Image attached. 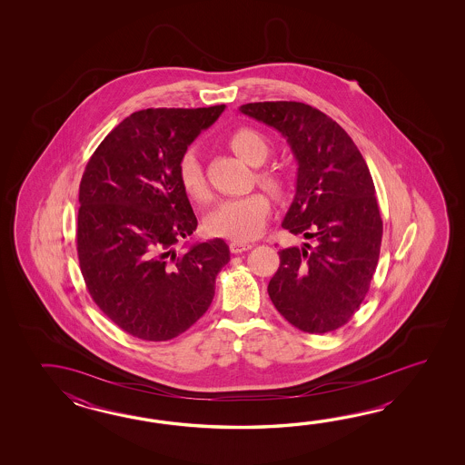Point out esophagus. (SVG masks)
Listing matches in <instances>:
<instances>
[{
    "mask_svg": "<svg viewBox=\"0 0 465 465\" xmlns=\"http://www.w3.org/2000/svg\"><path fill=\"white\" fill-rule=\"evenodd\" d=\"M252 244L251 242H244V241H231L229 242V249H231V252L232 254H241V252H244L247 249H251Z\"/></svg>",
    "mask_w": 465,
    "mask_h": 465,
    "instance_id": "34e87169",
    "label": "esophagus"
}]
</instances>
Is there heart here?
<instances>
[{
  "label": "heart",
  "mask_w": 465,
  "mask_h": 465,
  "mask_svg": "<svg viewBox=\"0 0 465 465\" xmlns=\"http://www.w3.org/2000/svg\"><path fill=\"white\" fill-rule=\"evenodd\" d=\"M226 141L229 148L249 164H261L269 154V141L266 136L261 131L249 126L232 129ZM178 179L181 188L193 201H208V183L196 149H188L179 159ZM257 181L276 196L286 193L287 179L279 169L259 171ZM269 211L271 203L264 193H251L241 198L226 199L211 213L208 218L209 232L214 236L228 237L232 241L254 239L266 226Z\"/></svg>",
  "instance_id": "b5f03b06"
}]
</instances>
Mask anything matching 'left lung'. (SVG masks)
<instances>
[{"instance_id":"8db88e82","label":"left lung","mask_w":465,"mask_h":465,"mask_svg":"<svg viewBox=\"0 0 465 465\" xmlns=\"http://www.w3.org/2000/svg\"><path fill=\"white\" fill-rule=\"evenodd\" d=\"M241 113L287 139L299 168L282 228L311 241L279 251L269 297L297 329L336 331L362 304L381 252L382 219L366 161L334 119L304 103H247Z\"/></svg>"}]
</instances>
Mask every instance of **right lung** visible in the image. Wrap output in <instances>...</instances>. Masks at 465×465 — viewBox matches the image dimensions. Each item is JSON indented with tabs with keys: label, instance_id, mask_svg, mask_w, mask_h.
Here are the masks:
<instances>
[{
	"label": "right lung",
	"instance_id": "obj_1",
	"mask_svg": "<svg viewBox=\"0 0 465 465\" xmlns=\"http://www.w3.org/2000/svg\"><path fill=\"white\" fill-rule=\"evenodd\" d=\"M224 104L149 108L121 121L89 158L79 184L78 249L89 296L124 332L169 341L213 302L229 262L223 239L178 252L198 228L178 163Z\"/></svg>",
	"mask_w": 465,
	"mask_h": 465
}]
</instances>
